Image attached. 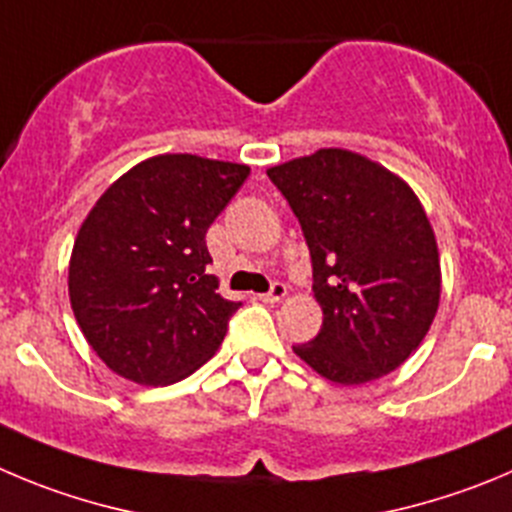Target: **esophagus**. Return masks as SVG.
Instances as JSON below:
<instances>
[{
	"instance_id": "obj_1",
	"label": "esophagus",
	"mask_w": 512,
	"mask_h": 512,
	"mask_svg": "<svg viewBox=\"0 0 512 512\" xmlns=\"http://www.w3.org/2000/svg\"><path fill=\"white\" fill-rule=\"evenodd\" d=\"M285 295H288V288H285L283 283H275L270 288V293L260 295V300H265V303H280V300H283Z\"/></svg>"
}]
</instances>
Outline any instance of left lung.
<instances>
[{
	"mask_svg": "<svg viewBox=\"0 0 512 512\" xmlns=\"http://www.w3.org/2000/svg\"><path fill=\"white\" fill-rule=\"evenodd\" d=\"M310 260L321 333L293 346L323 379L361 386L399 369L427 336L442 293L434 229L407 181L346 148L270 166Z\"/></svg>",
	"mask_w": 512,
	"mask_h": 512,
	"instance_id": "left-lung-1",
	"label": "left lung"
}]
</instances>
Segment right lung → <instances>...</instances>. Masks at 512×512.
I'll return each mask as SVG.
<instances>
[{
    "instance_id": "obj_1",
    "label": "right lung",
    "mask_w": 512,
    "mask_h": 512,
    "mask_svg": "<svg viewBox=\"0 0 512 512\" xmlns=\"http://www.w3.org/2000/svg\"><path fill=\"white\" fill-rule=\"evenodd\" d=\"M250 176L247 164L159 154L100 194L75 237V321L113 374L169 386L207 364L240 303L217 293L207 229Z\"/></svg>"
}]
</instances>
